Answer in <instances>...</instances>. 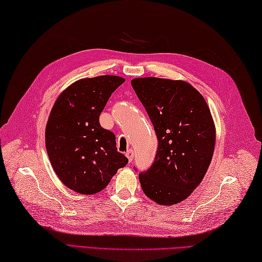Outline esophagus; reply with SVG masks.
Instances as JSON below:
<instances>
[{
    "label": "esophagus",
    "mask_w": 262,
    "mask_h": 262,
    "mask_svg": "<svg viewBox=\"0 0 262 262\" xmlns=\"http://www.w3.org/2000/svg\"><path fill=\"white\" fill-rule=\"evenodd\" d=\"M126 157L128 158V161H129V163L133 161V158H134V151L133 149H129V151L126 152Z\"/></svg>",
    "instance_id": "34e87169"
}]
</instances>
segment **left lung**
Masks as SVG:
<instances>
[{
    "mask_svg": "<svg viewBox=\"0 0 262 262\" xmlns=\"http://www.w3.org/2000/svg\"><path fill=\"white\" fill-rule=\"evenodd\" d=\"M158 137L151 168L140 173L144 193L162 206L182 202L207 172L215 147V125L204 97L185 81L132 80Z\"/></svg>",
    "mask_w": 262,
    "mask_h": 262,
    "instance_id": "left-lung-1",
    "label": "left lung"
}]
</instances>
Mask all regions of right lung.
<instances>
[{"mask_svg":"<svg viewBox=\"0 0 262 262\" xmlns=\"http://www.w3.org/2000/svg\"><path fill=\"white\" fill-rule=\"evenodd\" d=\"M125 79L101 75L74 82L59 94L46 125V148L55 173L72 190L93 194L108 186L128 159L116 136L99 122L100 114Z\"/></svg>","mask_w":262,"mask_h":262,"instance_id":"add662e5","label":"right lung"}]
</instances>
